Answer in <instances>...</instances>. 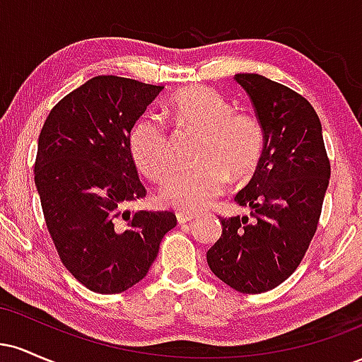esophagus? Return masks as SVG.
I'll use <instances>...</instances> for the list:
<instances>
[{
	"mask_svg": "<svg viewBox=\"0 0 362 362\" xmlns=\"http://www.w3.org/2000/svg\"><path fill=\"white\" fill-rule=\"evenodd\" d=\"M195 218H199V214L194 213V211H184V209L177 211V221L180 224L192 221V219H195Z\"/></svg>",
	"mask_w": 362,
	"mask_h": 362,
	"instance_id": "34e87169",
	"label": "esophagus"
}]
</instances>
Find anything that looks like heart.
Listing matches in <instances>:
<instances>
[{"label":"heart","mask_w":362,"mask_h":362,"mask_svg":"<svg viewBox=\"0 0 362 362\" xmlns=\"http://www.w3.org/2000/svg\"><path fill=\"white\" fill-rule=\"evenodd\" d=\"M168 107L178 127L201 132V165L172 173L161 199L177 209H204L226 189L230 175L247 178L255 172L264 153V129L253 115L233 112L223 95L206 86L177 91ZM129 149L136 167L155 182L163 180L175 165L165 124L151 114L134 122Z\"/></svg>","instance_id":"heart-1"}]
</instances>
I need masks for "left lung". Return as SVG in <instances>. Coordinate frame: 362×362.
I'll return each instance as SVG.
<instances>
[{
  "label": "left lung",
  "instance_id": "left-lung-1",
  "mask_svg": "<svg viewBox=\"0 0 362 362\" xmlns=\"http://www.w3.org/2000/svg\"><path fill=\"white\" fill-rule=\"evenodd\" d=\"M264 129V153L236 194L248 216L219 218L221 238L207 250L216 277L240 293L271 291L296 271L322 214L330 161L322 122L306 98L260 74H235Z\"/></svg>",
  "mask_w": 362,
  "mask_h": 362
}]
</instances>
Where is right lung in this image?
<instances>
[{
  "mask_svg": "<svg viewBox=\"0 0 362 362\" xmlns=\"http://www.w3.org/2000/svg\"><path fill=\"white\" fill-rule=\"evenodd\" d=\"M163 86L95 76L51 110L39 136L35 187L64 267L90 291L122 293L175 228L170 211H131L146 195L129 149L134 122Z\"/></svg>",
  "mask_w": 362,
  "mask_h": 362,
  "instance_id": "1",
  "label": "right lung"
}]
</instances>
